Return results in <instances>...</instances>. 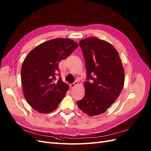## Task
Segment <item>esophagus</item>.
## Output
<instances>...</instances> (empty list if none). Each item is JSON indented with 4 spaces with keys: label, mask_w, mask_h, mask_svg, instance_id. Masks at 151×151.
<instances>
[{
    "label": "esophagus",
    "mask_w": 151,
    "mask_h": 151,
    "mask_svg": "<svg viewBox=\"0 0 151 151\" xmlns=\"http://www.w3.org/2000/svg\"><path fill=\"white\" fill-rule=\"evenodd\" d=\"M77 85H78V82H77V81H75V82L73 83L70 84V87L71 88H74L75 86H76Z\"/></svg>",
    "instance_id": "obj_1"
}]
</instances>
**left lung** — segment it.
<instances>
[{
	"mask_svg": "<svg viewBox=\"0 0 151 151\" xmlns=\"http://www.w3.org/2000/svg\"><path fill=\"white\" fill-rule=\"evenodd\" d=\"M79 44L85 59L87 79L92 81L84 83L85 94L77 105L88 116L99 115L121 93L124 82V68L118 52L110 43L89 37L80 40Z\"/></svg>",
	"mask_w": 151,
	"mask_h": 151,
	"instance_id": "1",
	"label": "left lung"
}]
</instances>
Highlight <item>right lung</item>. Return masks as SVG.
<instances>
[{
  "instance_id": "obj_1",
  "label": "right lung",
  "mask_w": 151,
  "mask_h": 151,
  "mask_svg": "<svg viewBox=\"0 0 151 151\" xmlns=\"http://www.w3.org/2000/svg\"><path fill=\"white\" fill-rule=\"evenodd\" d=\"M78 47L68 38H55L38 45L25 58L21 70V83L24 96L33 109L45 114L57 108L69 89L61 77L56 80L59 63Z\"/></svg>"
}]
</instances>
